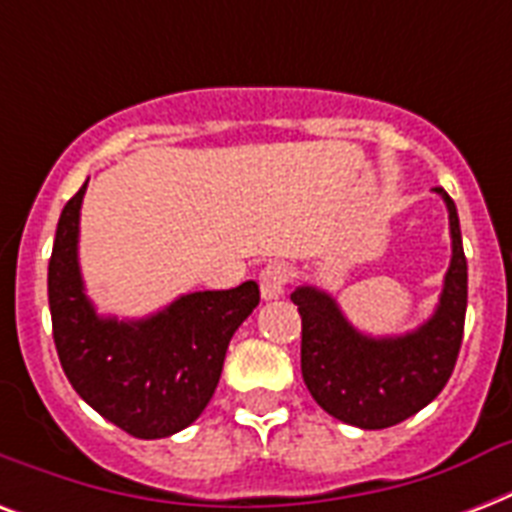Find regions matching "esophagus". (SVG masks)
Here are the masks:
<instances>
[{"label": "esophagus", "mask_w": 512, "mask_h": 512, "mask_svg": "<svg viewBox=\"0 0 512 512\" xmlns=\"http://www.w3.org/2000/svg\"><path fill=\"white\" fill-rule=\"evenodd\" d=\"M287 281H289L287 265H268V268H263V273H260V297H263L265 303L279 300V297L284 295Z\"/></svg>", "instance_id": "obj_1"}]
</instances>
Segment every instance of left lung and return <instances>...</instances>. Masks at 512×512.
<instances>
[{
    "mask_svg": "<svg viewBox=\"0 0 512 512\" xmlns=\"http://www.w3.org/2000/svg\"><path fill=\"white\" fill-rule=\"evenodd\" d=\"M452 257L428 319L401 335H369L345 316L337 297L303 281L292 303L303 316V380L335 420L382 430L409 420L444 390L457 364L468 311V263L457 207L444 188Z\"/></svg>",
    "mask_w": 512,
    "mask_h": 512,
    "instance_id": "obj_1",
    "label": "left lung"
}]
</instances>
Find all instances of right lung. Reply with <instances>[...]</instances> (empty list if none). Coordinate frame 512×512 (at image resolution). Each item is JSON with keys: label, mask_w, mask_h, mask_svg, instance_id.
Listing matches in <instances>:
<instances>
[{"label": "right lung", "mask_w": 512, "mask_h": 512, "mask_svg": "<svg viewBox=\"0 0 512 512\" xmlns=\"http://www.w3.org/2000/svg\"><path fill=\"white\" fill-rule=\"evenodd\" d=\"M87 183L60 212L47 295L63 372L87 404L135 438H167L196 422L215 393L225 350L260 303L255 281L175 297L148 316L100 313L79 263Z\"/></svg>", "instance_id": "1"}]
</instances>
